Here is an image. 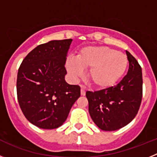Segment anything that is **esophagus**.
Masks as SVG:
<instances>
[{
    "label": "esophagus",
    "mask_w": 157,
    "mask_h": 157,
    "mask_svg": "<svg viewBox=\"0 0 157 157\" xmlns=\"http://www.w3.org/2000/svg\"><path fill=\"white\" fill-rule=\"evenodd\" d=\"M86 94V90H85V88L83 86H81V95L82 96H84Z\"/></svg>",
    "instance_id": "esophagus-1"
}]
</instances>
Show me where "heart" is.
<instances>
[{
	"label": "heart",
	"instance_id": "1",
	"mask_svg": "<svg viewBox=\"0 0 157 157\" xmlns=\"http://www.w3.org/2000/svg\"><path fill=\"white\" fill-rule=\"evenodd\" d=\"M127 66L126 54L106 46L85 47L76 55L75 59L69 58L66 61L67 70L73 78L82 77V68H89V80L101 90L116 85L125 74Z\"/></svg>",
	"mask_w": 157,
	"mask_h": 157
}]
</instances>
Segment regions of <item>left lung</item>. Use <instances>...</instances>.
I'll return each instance as SVG.
<instances>
[{
  "mask_svg": "<svg viewBox=\"0 0 157 157\" xmlns=\"http://www.w3.org/2000/svg\"><path fill=\"white\" fill-rule=\"evenodd\" d=\"M127 74L116 86L86 93L89 112L101 130H116L125 127L138 114L142 98V72L137 59L126 51Z\"/></svg>",
  "mask_w": 157,
  "mask_h": 157,
  "instance_id": "left-lung-1",
  "label": "left lung"
}]
</instances>
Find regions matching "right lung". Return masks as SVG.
<instances>
[{
	"mask_svg": "<svg viewBox=\"0 0 157 157\" xmlns=\"http://www.w3.org/2000/svg\"><path fill=\"white\" fill-rule=\"evenodd\" d=\"M72 39L53 40L37 45L19 67L16 90L19 106L30 123L55 129L67 120L80 97V87L64 79L65 62Z\"/></svg>",
	"mask_w": 157,
	"mask_h": 157,
	"instance_id": "right-lung-1",
	"label": "right lung"
}]
</instances>
